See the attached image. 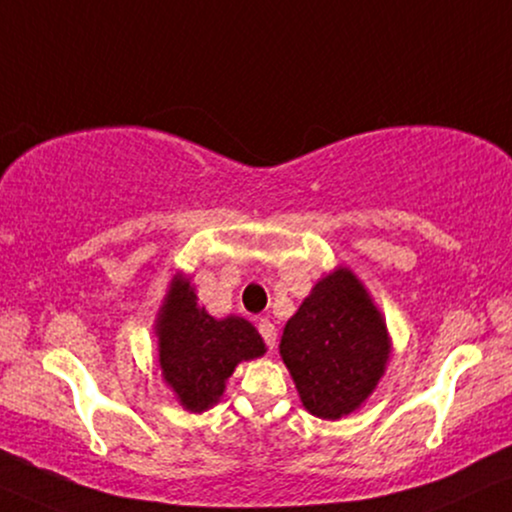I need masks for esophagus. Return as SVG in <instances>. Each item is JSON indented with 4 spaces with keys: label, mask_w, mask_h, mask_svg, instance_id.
I'll return each mask as SVG.
<instances>
[{
    "label": "esophagus",
    "mask_w": 512,
    "mask_h": 512,
    "mask_svg": "<svg viewBox=\"0 0 512 512\" xmlns=\"http://www.w3.org/2000/svg\"><path fill=\"white\" fill-rule=\"evenodd\" d=\"M257 328H260V335L264 338V342H267V347L274 349L276 347V326H274V323H271L269 319H260Z\"/></svg>",
    "instance_id": "34e87169"
}]
</instances>
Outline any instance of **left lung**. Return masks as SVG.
<instances>
[{"instance_id":"left-lung-1","label":"left lung","mask_w":512,"mask_h":512,"mask_svg":"<svg viewBox=\"0 0 512 512\" xmlns=\"http://www.w3.org/2000/svg\"><path fill=\"white\" fill-rule=\"evenodd\" d=\"M312 416L340 420L371 397L392 354L387 323L361 278L335 267L314 283L278 345Z\"/></svg>"}]
</instances>
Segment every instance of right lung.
<instances>
[{
  "label": "right lung",
  "instance_id": "1",
  "mask_svg": "<svg viewBox=\"0 0 512 512\" xmlns=\"http://www.w3.org/2000/svg\"><path fill=\"white\" fill-rule=\"evenodd\" d=\"M153 333L163 383L191 413H203L219 404L236 366L267 352L262 335L243 316L215 319L200 307L196 286L181 271L167 286Z\"/></svg>",
  "mask_w": 512,
  "mask_h": 512
}]
</instances>
